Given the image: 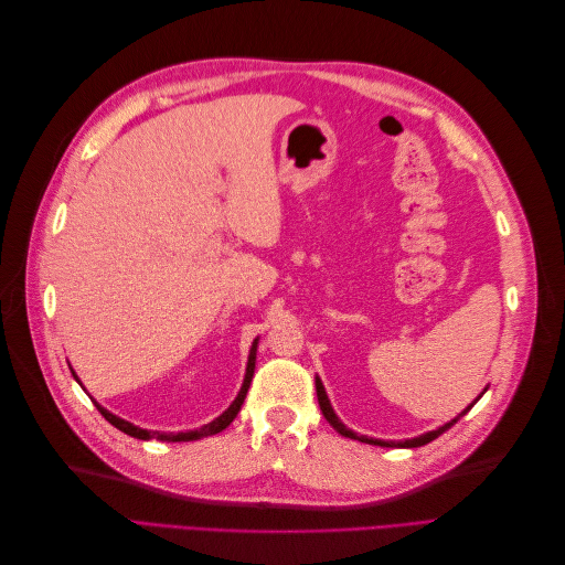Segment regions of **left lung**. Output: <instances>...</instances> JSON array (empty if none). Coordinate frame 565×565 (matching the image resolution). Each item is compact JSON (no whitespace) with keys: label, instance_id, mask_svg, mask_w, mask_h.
<instances>
[{"label":"left lung","instance_id":"obj_1","mask_svg":"<svg viewBox=\"0 0 565 565\" xmlns=\"http://www.w3.org/2000/svg\"><path fill=\"white\" fill-rule=\"evenodd\" d=\"M488 391V386L483 388V393ZM316 393H318V403H320V409H322V415H324V419L330 422V426L334 431H339L341 436H347V438H353V440H361V443H367V446H382V448H419V446H426V443H431V440H436L440 434H446L450 426L461 417V415H467L469 409L476 405V401L483 396H478L465 413H461L459 417H455V419H450L448 424H443V426H438L436 431H426V434H422V436H417V438H407V440H382V438H367V436H358L355 431H351V429H347L344 424H341V419L334 415V409H332V405H330V398H328V391H324V386H322V382H320V377H316Z\"/></svg>","mask_w":565,"mask_h":565}]
</instances>
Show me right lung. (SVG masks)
I'll list each match as a JSON object with an SVG mask.
<instances>
[{
    "instance_id": "obj_1",
    "label": "right lung",
    "mask_w": 565,
    "mask_h": 565,
    "mask_svg": "<svg viewBox=\"0 0 565 565\" xmlns=\"http://www.w3.org/2000/svg\"><path fill=\"white\" fill-rule=\"evenodd\" d=\"M256 344H259V339H254V344H252V349H249V358H247V370H245V380H243V386H241V391H237V396H235V401L228 405V409H224V413H221L214 422H210V424H204V426H200V429H193V431H179V434H164V431H150V429H141V426H134L131 422H127V419H122V417H117V415H113L110 409H106V407H100L98 403H96V407H98V413L104 415L115 429H119L122 434H127V436H131V438H139V440H150V438H156V440H167V443H183V440H198V438H204V436H214V434H218V431H224L226 426L237 417V413H241V407H243V403H245V396H247V391H249V384H252V377H254V363H256ZM73 377L77 380V374L73 372ZM79 382V380H77ZM79 386H82V382H79Z\"/></svg>"
}]
</instances>
